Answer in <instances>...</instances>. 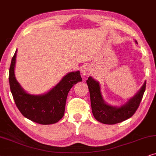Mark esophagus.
<instances>
[{"instance_id": "34e87169", "label": "esophagus", "mask_w": 156, "mask_h": 156, "mask_svg": "<svg viewBox=\"0 0 156 156\" xmlns=\"http://www.w3.org/2000/svg\"><path fill=\"white\" fill-rule=\"evenodd\" d=\"M81 73L83 76H88L90 74V69H89L88 67L84 66L81 69Z\"/></svg>"}]
</instances>
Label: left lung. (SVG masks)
I'll list each match as a JSON object with an SVG mask.
<instances>
[{
  "mask_svg": "<svg viewBox=\"0 0 156 156\" xmlns=\"http://www.w3.org/2000/svg\"><path fill=\"white\" fill-rule=\"evenodd\" d=\"M136 43H138L136 41ZM86 83L90 91L91 108L93 116L98 121L109 125L120 123L134 115L140 105L146 86V82H145L142 88L134 97L130 98L126 104L118 108L111 106L104 102L101 95L98 82L89 77Z\"/></svg>",
  "mask_w": 156,
  "mask_h": 156,
  "instance_id": "obj_1",
  "label": "left lung"
}]
</instances>
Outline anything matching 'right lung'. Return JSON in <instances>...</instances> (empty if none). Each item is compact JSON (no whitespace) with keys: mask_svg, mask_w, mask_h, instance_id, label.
<instances>
[{"mask_svg":"<svg viewBox=\"0 0 156 156\" xmlns=\"http://www.w3.org/2000/svg\"><path fill=\"white\" fill-rule=\"evenodd\" d=\"M17 50L9 69L10 88L16 106L22 115L35 123L48 125L57 123L63 117L68 93L74 84L82 81L80 71L71 72L48 93L33 95L25 92L16 79L14 69Z\"/></svg>","mask_w":156,"mask_h":156,"instance_id":"add662e5","label":"right lung"}]
</instances>
